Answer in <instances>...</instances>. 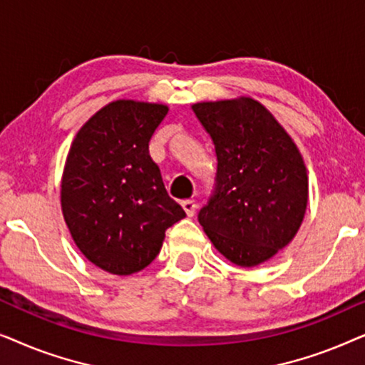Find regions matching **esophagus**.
Listing matches in <instances>:
<instances>
[{
    "label": "esophagus",
    "mask_w": 365,
    "mask_h": 365,
    "mask_svg": "<svg viewBox=\"0 0 365 365\" xmlns=\"http://www.w3.org/2000/svg\"><path fill=\"white\" fill-rule=\"evenodd\" d=\"M181 206H182L184 211H186V214H187L189 217H192L194 214H196L197 204H196V201H194V199H186V201L181 202Z\"/></svg>",
    "instance_id": "1"
}]
</instances>
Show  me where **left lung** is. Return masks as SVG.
Listing matches in <instances>:
<instances>
[{"label": "left lung", "instance_id": "1", "mask_svg": "<svg viewBox=\"0 0 365 365\" xmlns=\"http://www.w3.org/2000/svg\"><path fill=\"white\" fill-rule=\"evenodd\" d=\"M192 111L211 136L217 171L197 214L214 247L242 267L286 247L307 206V171L291 136L251 98L197 103Z\"/></svg>", "mask_w": 365, "mask_h": 365}]
</instances>
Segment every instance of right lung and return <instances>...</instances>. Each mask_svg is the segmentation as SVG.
Wrapping results in <instances>:
<instances>
[{"mask_svg": "<svg viewBox=\"0 0 365 365\" xmlns=\"http://www.w3.org/2000/svg\"><path fill=\"white\" fill-rule=\"evenodd\" d=\"M168 111L131 99L109 103L69 149L63 216L79 251L103 271L129 276L149 266L166 229L186 217L149 156V141Z\"/></svg>", "mask_w": 365, "mask_h": 365, "instance_id": "obj_1", "label": "right lung"}]
</instances>
